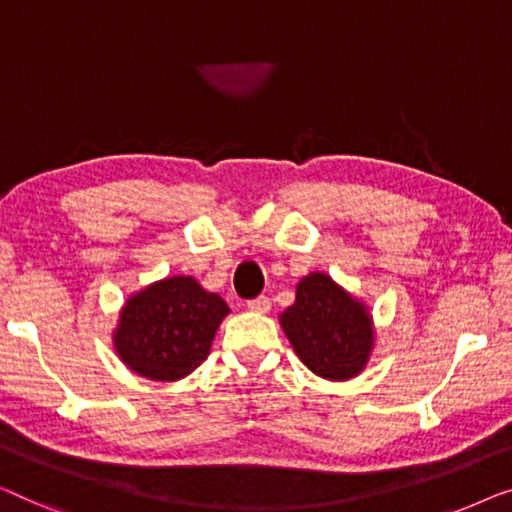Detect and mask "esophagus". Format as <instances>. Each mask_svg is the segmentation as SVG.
<instances>
[{
    "instance_id": "obj_1",
    "label": "esophagus",
    "mask_w": 512,
    "mask_h": 512,
    "mask_svg": "<svg viewBox=\"0 0 512 512\" xmlns=\"http://www.w3.org/2000/svg\"><path fill=\"white\" fill-rule=\"evenodd\" d=\"M246 306H248V311H253V313H269L271 301L266 297H257V299H250Z\"/></svg>"
}]
</instances>
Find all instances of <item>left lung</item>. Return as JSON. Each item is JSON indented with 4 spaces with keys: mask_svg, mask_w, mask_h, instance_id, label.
Masks as SVG:
<instances>
[{
    "mask_svg": "<svg viewBox=\"0 0 512 512\" xmlns=\"http://www.w3.org/2000/svg\"><path fill=\"white\" fill-rule=\"evenodd\" d=\"M287 341L315 376L348 380L364 371L373 350V320L362 301L327 273H308L297 299L280 315Z\"/></svg>",
    "mask_w": 512,
    "mask_h": 512,
    "instance_id": "left-lung-1",
    "label": "left lung"
}]
</instances>
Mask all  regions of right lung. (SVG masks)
<instances>
[{"mask_svg": "<svg viewBox=\"0 0 512 512\" xmlns=\"http://www.w3.org/2000/svg\"><path fill=\"white\" fill-rule=\"evenodd\" d=\"M227 301L192 276H171L132 294L120 311L113 345L120 362L143 378L181 380L211 352Z\"/></svg>", "mask_w": 512, "mask_h": 512, "instance_id": "obj_1", "label": "right lung"}]
</instances>
